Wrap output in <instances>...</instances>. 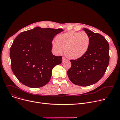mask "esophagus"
I'll list each match as a JSON object with an SVG mask.
<instances>
[{"label": "esophagus", "instance_id": "esophagus-1", "mask_svg": "<svg viewBox=\"0 0 120 120\" xmlns=\"http://www.w3.org/2000/svg\"><path fill=\"white\" fill-rule=\"evenodd\" d=\"M66 60H67V59H66V58H65V57H63L62 58V62H64V61H66Z\"/></svg>", "mask_w": 120, "mask_h": 120}]
</instances>
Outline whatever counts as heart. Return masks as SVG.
<instances>
[{"label":"heart","mask_w":120,"mask_h":120,"mask_svg":"<svg viewBox=\"0 0 120 120\" xmlns=\"http://www.w3.org/2000/svg\"><path fill=\"white\" fill-rule=\"evenodd\" d=\"M53 46L56 52L61 54L65 50L66 56L71 59H77L83 56L87 52L90 38L85 32L69 31L60 34L53 41Z\"/></svg>","instance_id":"obj_1"}]
</instances>
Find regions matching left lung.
Returning <instances> with one entry per match:
<instances>
[{"mask_svg":"<svg viewBox=\"0 0 120 120\" xmlns=\"http://www.w3.org/2000/svg\"><path fill=\"white\" fill-rule=\"evenodd\" d=\"M83 30L90 38L88 51L82 57L70 60L72 66L67 73L75 84L87 86L96 83L105 74L109 62V45L100 34Z\"/></svg>","mask_w":120,"mask_h":120,"instance_id":"1","label":"left lung"}]
</instances>
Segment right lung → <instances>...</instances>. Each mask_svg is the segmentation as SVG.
Returning <instances> with one entry per match:
<instances>
[{"label":"right lung","mask_w":120,"mask_h":120,"mask_svg":"<svg viewBox=\"0 0 120 120\" xmlns=\"http://www.w3.org/2000/svg\"><path fill=\"white\" fill-rule=\"evenodd\" d=\"M63 30L37 26L16 37L10 49V57L12 70L19 82L33 88L49 82L53 68L61 64L62 58L52 54V41Z\"/></svg>","instance_id":"obj_1"}]
</instances>
